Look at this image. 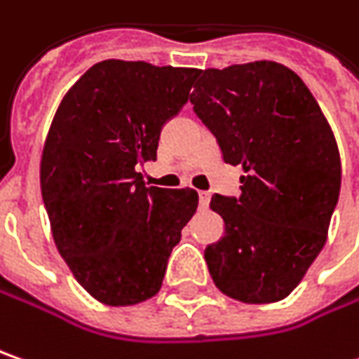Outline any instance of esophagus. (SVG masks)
Returning a JSON list of instances; mask_svg holds the SVG:
<instances>
[{"label":"esophagus","mask_w":359,"mask_h":359,"mask_svg":"<svg viewBox=\"0 0 359 359\" xmlns=\"http://www.w3.org/2000/svg\"><path fill=\"white\" fill-rule=\"evenodd\" d=\"M198 198H200V206L208 208V204H210V191H200Z\"/></svg>","instance_id":"34e87169"}]
</instances>
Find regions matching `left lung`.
Wrapping results in <instances>:
<instances>
[{"instance_id": "obj_1", "label": "left lung", "mask_w": 359, "mask_h": 359, "mask_svg": "<svg viewBox=\"0 0 359 359\" xmlns=\"http://www.w3.org/2000/svg\"><path fill=\"white\" fill-rule=\"evenodd\" d=\"M189 102L222 159L242 165L241 196L214 194L224 236L208 244L216 287L242 303L289 295L321 252L341 188L330 123L305 82L271 60L200 70Z\"/></svg>"}]
</instances>
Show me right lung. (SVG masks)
I'll return each mask as SVG.
<instances>
[{
  "label": "right lung",
  "mask_w": 359,
  "mask_h": 359,
  "mask_svg": "<svg viewBox=\"0 0 359 359\" xmlns=\"http://www.w3.org/2000/svg\"><path fill=\"white\" fill-rule=\"evenodd\" d=\"M194 68L104 60L66 93L46 139L40 184L54 242L104 305L153 297L198 208L191 188H145L163 125L188 102Z\"/></svg>",
  "instance_id": "1"
}]
</instances>
